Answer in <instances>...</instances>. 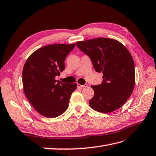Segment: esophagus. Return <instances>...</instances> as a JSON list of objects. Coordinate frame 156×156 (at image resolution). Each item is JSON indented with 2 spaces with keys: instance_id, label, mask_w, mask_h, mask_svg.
<instances>
[{
  "instance_id": "obj_1",
  "label": "esophagus",
  "mask_w": 156,
  "mask_h": 156,
  "mask_svg": "<svg viewBox=\"0 0 156 156\" xmlns=\"http://www.w3.org/2000/svg\"><path fill=\"white\" fill-rule=\"evenodd\" d=\"M77 86H78V87H79V88H86L87 86H88V84H84V85H81V84H77Z\"/></svg>"
}]
</instances>
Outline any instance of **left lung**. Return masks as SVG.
<instances>
[{"mask_svg":"<svg viewBox=\"0 0 156 156\" xmlns=\"http://www.w3.org/2000/svg\"><path fill=\"white\" fill-rule=\"evenodd\" d=\"M76 44L90 57L95 70L103 73L102 84L91 86L94 96L89 102L90 107L102 113H110L122 107L135 85L134 62L129 50L116 40L106 38Z\"/></svg>","mask_w":156,"mask_h":156,"instance_id":"left-lung-1","label":"left lung"}]
</instances>
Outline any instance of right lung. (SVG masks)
<instances>
[{
    "label": "right lung",
    "instance_id": "obj_1",
    "mask_svg": "<svg viewBox=\"0 0 156 156\" xmlns=\"http://www.w3.org/2000/svg\"><path fill=\"white\" fill-rule=\"evenodd\" d=\"M75 44H54L31 54L23 70L24 92L36 111L46 118H56L67 110L77 84L60 82L56 76L64 70V60Z\"/></svg>",
    "mask_w": 156,
    "mask_h": 156
}]
</instances>
